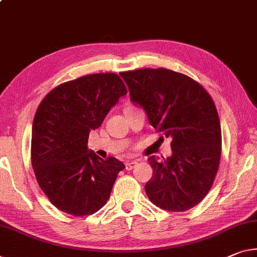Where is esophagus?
Here are the masks:
<instances>
[{
  "mask_svg": "<svg viewBox=\"0 0 257 257\" xmlns=\"http://www.w3.org/2000/svg\"><path fill=\"white\" fill-rule=\"evenodd\" d=\"M136 165H137L136 161H128V162H125V169L132 170L133 168H135Z\"/></svg>",
  "mask_w": 257,
  "mask_h": 257,
  "instance_id": "1",
  "label": "esophagus"
}]
</instances>
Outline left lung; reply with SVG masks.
I'll return each mask as SVG.
<instances>
[{
	"label": "left lung",
	"instance_id": "left-lung-1",
	"mask_svg": "<svg viewBox=\"0 0 257 257\" xmlns=\"http://www.w3.org/2000/svg\"><path fill=\"white\" fill-rule=\"evenodd\" d=\"M120 75L151 125L172 137V156L149 158L153 175L145 184L146 194L161 209H191L209 192L221 159V123L213 98L197 81L167 68Z\"/></svg>",
	"mask_w": 257,
	"mask_h": 257
}]
</instances>
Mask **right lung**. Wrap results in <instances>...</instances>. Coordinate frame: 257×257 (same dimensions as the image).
I'll return each mask as SVG.
<instances>
[{
	"label": "right lung",
	"instance_id": "right-lung-1",
	"mask_svg": "<svg viewBox=\"0 0 257 257\" xmlns=\"http://www.w3.org/2000/svg\"><path fill=\"white\" fill-rule=\"evenodd\" d=\"M127 93L114 73L81 76L57 85L41 101L32 127L31 157L36 181L56 208L73 216L98 211L125 167L88 150L91 130L100 127Z\"/></svg>",
	"mask_w": 257,
	"mask_h": 257
}]
</instances>
